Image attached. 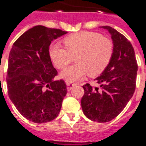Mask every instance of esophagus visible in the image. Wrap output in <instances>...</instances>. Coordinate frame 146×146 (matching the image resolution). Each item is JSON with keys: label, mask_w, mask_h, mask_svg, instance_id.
I'll list each match as a JSON object with an SVG mask.
<instances>
[{"label": "esophagus", "mask_w": 146, "mask_h": 146, "mask_svg": "<svg viewBox=\"0 0 146 146\" xmlns=\"http://www.w3.org/2000/svg\"><path fill=\"white\" fill-rule=\"evenodd\" d=\"M66 86H67V90L68 91H70L72 90L73 86H74L76 85L75 83H72L71 82H69V81H66Z\"/></svg>", "instance_id": "obj_1"}]
</instances>
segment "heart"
<instances>
[{
  "mask_svg": "<svg viewBox=\"0 0 146 146\" xmlns=\"http://www.w3.org/2000/svg\"><path fill=\"white\" fill-rule=\"evenodd\" d=\"M65 47L51 45L50 56L58 69L66 67L74 60L73 64L61 73L67 81L80 80L86 74L90 76L100 75L110 64L113 54L112 41L100 33L82 31L66 36L63 40Z\"/></svg>",
  "mask_w": 146,
  "mask_h": 146,
  "instance_id": "heart-1",
  "label": "heart"
}]
</instances>
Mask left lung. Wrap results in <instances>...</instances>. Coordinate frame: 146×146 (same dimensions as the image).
I'll use <instances>...</instances> for the list:
<instances>
[{
	"instance_id": "obj_1",
	"label": "left lung",
	"mask_w": 146,
	"mask_h": 146,
	"mask_svg": "<svg viewBox=\"0 0 146 146\" xmlns=\"http://www.w3.org/2000/svg\"><path fill=\"white\" fill-rule=\"evenodd\" d=\"M111 34L113 54L110 64L95 80L101 89L89 83L83 86L81 106L92 121L106 122L115 118L127 105L135 90L138 65L135 51L125 36L110 26H103Z\"/></svg>"
}]
</instances>
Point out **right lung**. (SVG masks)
<instances>
[{"instance_id": "1", "label": "right lung", "mask_w": 146, "mask_h": 146, "mask_svg": "<svg viewBox=\"0 0 146 146\" xmlns=\"http://www.w3.org/2000/svg\"><path fill=\"white\" fill-rule=\"evenodd\" d=\"M67 33L44 26L33 27L12 46L7 74V93L19 113L35 123L57 117L67 90L51 62V41Z\"/></svg>"}]
</instances>
